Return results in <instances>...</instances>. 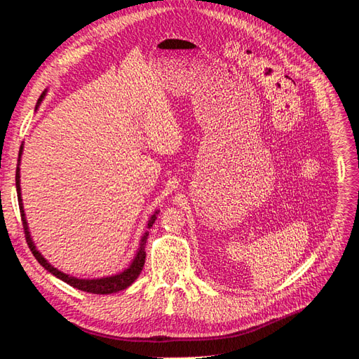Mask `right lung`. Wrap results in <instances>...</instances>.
Listing matches in <instances>:
<instances>
[{"label":"right lung","mask_w":359,"mask_h":359,"mask_svg":"<svg viewBox=\"0 0 359 359\" xmlns=\"http://www.w3.org/2000/svg\"><path fill=\"white\" fill-rule=\"evenodd\" d=\"M45 97V92L39 97L38 100V104H36V109L41 104V101ZM21 154H22V145L20 149V156H18V167H16V192H18V203H20V210H21V218H22V226H24V232H25V240L27 244H29L30 250L33 253V256L38 262L42 265V267L50 271L53 276H56L60 280L67 282L68 285H71L72 288H77L80 291H86V292H92V294H112V292H118V291H123L127 287H130V285L136 280L137 276L141 274L142 267H144V262H145V243H147V238H149V232H145L141 238V244H140V249L136 252L135 259L132 261V264L128 265V269H126L123 273H118L114 276H107V278H100V279H79L74 278V276H69L67 273H63L57 269H54L53 265L43 258V256L36 250V245L32 240L30 232H29V226H27V219H25V214H24V208H22V198H21V174H20V162H21ZM159 210H156V212L151 215V218L149 219V224L147 227H151L153 223L156 222V215H158Z\"/></svg>","instance_id":"add662e5"}]
</instances>
